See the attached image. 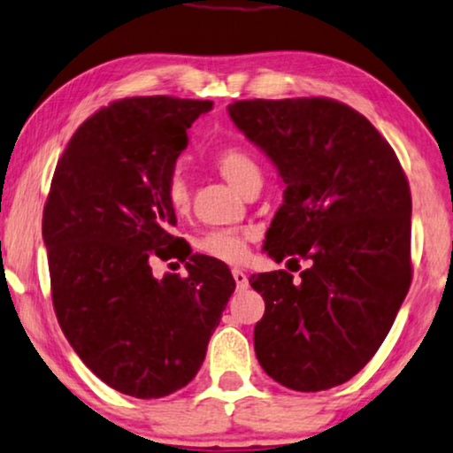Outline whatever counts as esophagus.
<instances>
[{
	"label": "esophagus",
	"instance_id": "obj_1",
	"mask_svg": "<svg viewBox=\"0 0 453 453\" xmlns=\"http://www.w3.org/2000/svg\"><path fill=\"white\" fill-rule=\"evenodd\" d=\"M233 278H234V284H237L239 290H245V288L249 286L247 273L242 272V270H237V267H234V270H233Z\"/></svg>",
	"mask_w": 453,
	"mask_h": 453
}]
</instances>
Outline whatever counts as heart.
Returning a JSON list of instances; mask_svg holds the SVG:
<instances>
[{
	"label": "heart",
	"mask_w": 453,
	"mask_h": 453,
	"mask_svg": "<svg viewBox=\"0 0 453 453\" xmlns=\"http://www.w3.org/2000/svg\"><path fill=\"white\" fill-rule=\"evenodd\" d=\"M214 167L233 188L242 194L249 183L261 180V169L257 161L253 159L247 150L239 147H226L216 153ZM165 198L173 212L183 214L189 208V188L180 173H173L165 183ZM247 231H231V228H220L211 231L198 241V249L208 257L225 261V264H239L247 255Z\"/></svg>",
	"instance_id": "obj_1"
}]
</instances>
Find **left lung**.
Wrapping results in <instances>:
<instances>
[{
    "label": "left lung",
    "instance_id": "left-lung-1",
    "mask_svg": "<svg viewBox=\"0 0 453 453\" xmlns=\"http://www.w3.org/2000/svg\"><path fill=\"white\" fill-rule=\"evenodd\" d=\"M228 116L286 186L264 251L311 261L298 280L249 278L265 300L255 356L286 388H333L373 357L409 292V181L368 118L329 97L241 100Z\"/></svg>",
    "mask_w": 453,
    "mask_h": 453
}]
</instances>
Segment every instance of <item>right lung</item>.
Returning <instances> with one entry per match:
<instances>
[{"instance_id":"right-lung-1","label":"right lung","mask_w":453,"mask_h":453,"mask_svg":"<svg viewBox=\"0 0 453 453\" xmlns=\"http://www.w3.org/2000/svg\"><path fill=\"white\" fill-rule=\"evenodd\" d=\"M208 100L124 97L88 118L57 163L42 214L52 304L65 337L102 382L161 398L198 373L234 292L219 259L183 251L165 183ZM181 258L188 275H152Z\"/></svg>"}]
</instances>
